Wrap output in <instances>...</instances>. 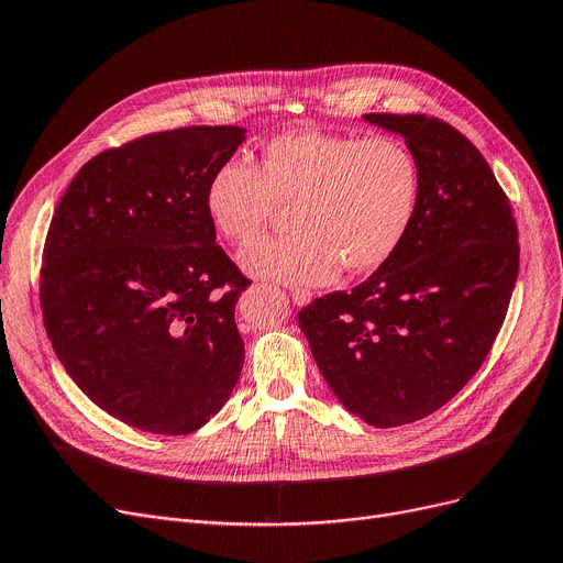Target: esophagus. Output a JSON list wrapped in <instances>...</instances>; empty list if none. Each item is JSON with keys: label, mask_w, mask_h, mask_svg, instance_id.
<instances>
[{"label": "esophagus", "mask_w": 563, "mask_h": 563, "mask_svg": "<svg viewBox=\"0 0 563 563\" xmlns=\"http://www.w3.org/2000/svg\"><path fill=\"white\" fill-rule=\"evenodd\" d=\"M289 297H291V301H295L297 306H306L312 299V295H310L308 289H299V287H291L289 289Z\"/></svg>", "instance_id": "esophagus-1"}]
</instances>
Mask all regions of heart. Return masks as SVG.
Segmentation results:
<instances>
[{"label": "heart", "instance_id": "1", "mask_svg": "<svg viewBox=\"0 0 563 563\" xmlns=\"http://www.w3.org/2000/svg\"><path fill=\"white\" fill-rule=\"evenodd\" d=\"M419 192V163L400 140L297 131L264 146L260 169L223 163L205 202L213 228L234 243L289 207L291 232L251 241L239 260L253 276L312 285L340 266L365 274L384 264L411 225Z\"/></svg>", "mask_w": 563, "mask_h": 563}]
</instances>
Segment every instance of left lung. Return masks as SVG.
Returning a JSON list of instances; mask_svg holds the SVG:
<instances>
[{
  "label": "left lung",
  "mask_w": 563,
  "mask_h": 563,
  "mask_svg": "<svg viewBox=\"0 0 563 563\" xmlns=\"http://www.w3.org/2000/svg\"><path fill=\"white\" fill-rule=\"evenodd\" d=\"M405 137L419 163L417 213L377 272L299 312L317 368L368 426L446 405L483 365L520 268L518 225L476 146L426 114H363Z\"/></svg>",
  "instance_id": "left-lung-1"
}]
</instances>
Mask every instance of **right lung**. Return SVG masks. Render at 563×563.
<instances>
[{"label":"right lung","mask_w":563,"mask_h":563,"mask_svg":"<svg viewBox=\"0 0 563 563\" xmlns=\"http://www.w3.org/2000/svg\"><path fill=\"white\" fill-rule=\"evenodd\" d=\"M243 140L239 126H186L114 146L80 167L47 230V338L82 394L137 430L195 432L239 382L234 306L251 283L216 243L205 198Z\"/></svg>","instance_id":"right-lung-1"}]
</instances>
